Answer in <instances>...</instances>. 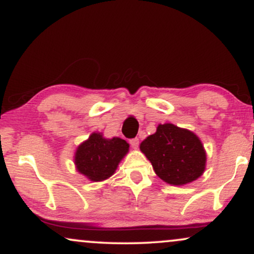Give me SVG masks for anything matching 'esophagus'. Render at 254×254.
Masks as SVG:
<instances>
[{
	"label": "esophagus",
	"mask_w": 254,
	"mask_h": 254,
	"mask_svg": "<svg viewBox=\"0 0 254 254\" xmlns=\"http://www.w3.org/2000/svg\"><path fill=\"white\" fill-rule=\"evenodd\" d=\"M130 144H131V147L133 148V149H137V148H138V144H139V139L138 138H132L130 141Z\"/></svg>",
	"instance_id": "1"
}]
</instances>
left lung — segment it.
Segmentation results:
<instances>
[{
    "mask_svg": "<svg viewBox=\"0 0 254 254\" xmlns=\"http://www.w3.org/2000/svg\"><path fill=\"white\" fill-rule=\"evenodd\" d=\"M156 176L173 186L197 180L205 171L206 153L192 131L171 123L159 124L156 132L139 144Z\"/></svg>",
    "mask_w": 254,
    "mask_h": 254,
    "instance_id": "left-lung-1",
    "label": "left lung"
}]
</instances>
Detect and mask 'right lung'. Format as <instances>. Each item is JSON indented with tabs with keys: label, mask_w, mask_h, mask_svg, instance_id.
Instances as JSON below:
<instances>
[{
	"label": "right lung",
	"mask_w": 254,
	"mask_h": 254,
	"mask_svg": "<svg viewBox=\"0 0 254 254\" xmlns=\"http://www.w3.org/2000/svg\"><path fill=\"white\" fill-rule=\"evenodd\" d=\"M129 147L125 139L105 138L95 131L75 150V167L90 182H103L115 174L119 162L129 153Z\"/></svg>",
	"instance_id": "1"
}]
</instances>
